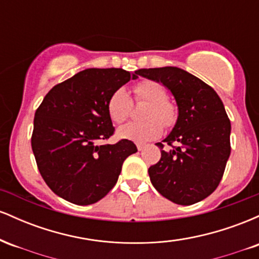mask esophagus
Here are the masks:
<instances>
[{
    "mask_svg": "<svg viewBox=\"0 0 259 259\" xmlns=\"http://www.w3.org/2000/svg\"><path fill=\"white\" fill-rule=\"evenodd\" d=\"M136 147H138V150L139 151H142L145 148V145H142V144H138L136 145Z\"/></svg>",
    "mask_w": 259,
    "mask_h": 259,
    "instance_id": "1",
    "label": "esophagus"
}]
</instances>
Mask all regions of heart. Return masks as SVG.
<instances>
[{
    "label": "heart",
    "instance_id": "1",
    "mask_svg": "<svg viewBox=\"0 0 259 259\" xmlns=\"http://www.w3.org/2000/svg\"><path fill=\"white\" fill-rule=\"evenodd\" d=\"M134 94L136 100L148 102V107L144 113V118L147 120L127 123L118 130V135L130 141L144 144L158 138L163 130L162 124L169 126L174 123L175 108L167 101V92L163 86L156 81L145 80L139 82L134 88ZM132 99L125 89H117L107 103L111 119L117 124L125 121L132 112ZM159 120L162 121V123Z\"/></svg>",
    "mask_w": 259,
    "mask_h": 259
}]
</instances>
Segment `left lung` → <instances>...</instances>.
Returning a JSON list of instances; mask_svg holds the SVG:
<instances>
[{"instance_id":"1","label":"left lung","mask_w":259,"mask_h":259,"mask_svg":"<svg viewBox=\"0 0 259 259\" xmlns=\"http://www.w3.org/2000/svg\"><path fill=\"white\" fill-rule=\"evenodd\" d=\"M138 74L167 88L178 106L177 123L162 141L173 148L160 151L159 162L148 169L151 183L181 206L204 200L221 183L231 150L230 120L221 97L177 67L139 69ZM162 142L157 146L163 148Z\"/></svg>"}]
</instances>
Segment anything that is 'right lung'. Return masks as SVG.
Here are the masks:
<instances>
[{
    "label": "right lung",
    "instance_id": "add662e5",
    "mask_svg": "<svg viewBox=\"0 0 259 259\" xmlns=\"http://www.w3.org/2000/svg\"><path fill=\"white\" fill-rule=\"evenodd\" d=\"M138 75V70L89 68L45 96L35 112L31 148L41 177L59 197L80 206L100 201L117 184L124 160L138 152L125 139L97 145L114 132L109 97Z\"/></svg>",
    "mask_w": 259,
    "mask_h": 259
}]
</instances>
